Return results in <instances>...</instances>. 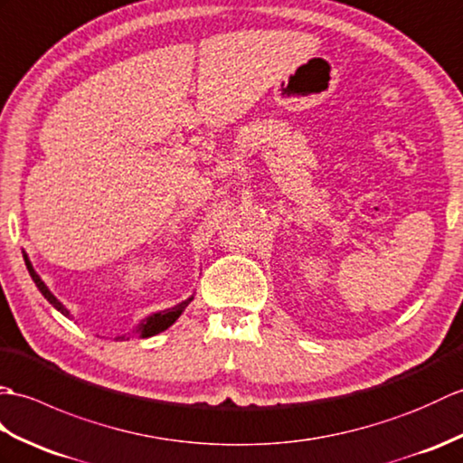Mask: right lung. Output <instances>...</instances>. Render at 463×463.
Returning <instances> with one entry per match:
<instances>
[{"mask_svg":"<svg viewBox=\"0 0 463 463\" xmlns=\"http://www.w3.org/2000/svg\"><path fill=\"white\" fill-rule=\"evenodd\" d=\"M24 260H25V265H27V271H29V275H31V279H33V283L37 285V289L41 291V295H43L45 299H47L51 305H53L61 315L73 318V315H71V311L67 309V307H65L63 303H61L53 293L49 291V287L45 285V281L41 279L39 273L33 269V265H31V261H29V258H27V253H24ZM192 299H194V295H190L188 299H184L182 303L174 305L172 309H164V311L152 313V315L142 318V321L137 325L138 336H140V338H148V336H154V335H158V333H162V331H166L168 326H172L174 323L178 321V317H180V315L184 313V309H186V307L192 303ZM117 338H120V341H122V338H125V335H118Z\"/></svg>","mask_w":463,"mask_h":463,"instance_id":"1","label":"right lung"}]
</instances>
